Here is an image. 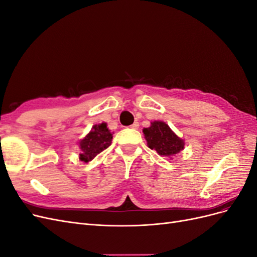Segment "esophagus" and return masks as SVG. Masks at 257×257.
Instances as JSON below:
<instances>
[{"instance_id":"esophagus-1","label":"esophagus","mask_w":257,"mask_h":257,"mask_svg":"<svg viewBox=\"0 0 257 257\" xmlns=\"http://www.w3.org/2000/svg\"><path fill=\"white\" fill-rule=\"evenodd\" d=\"M131 127H132V128H134V130H138V127H139V123H138V122H135L134 124H132Z\"/></svg>"}]
</instances>
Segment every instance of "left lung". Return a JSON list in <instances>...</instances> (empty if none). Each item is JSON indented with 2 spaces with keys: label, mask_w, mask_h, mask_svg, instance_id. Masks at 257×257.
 I'll return each instance as SVG.
<instances>
[{
  "label": "left lung",
  "mask_w": 257,
  "mask_h": 257,
  "mask_svg": "<svg viewBox=\"0 0 257 257\" xmlns=\"http://www.w3.org/2000/svg\"><path fill=\"white\" fill-rule=\"evenodd\" d=\"M144 134L148 147L163 157H172L180 152L184 147L182 139L179 138L167 124L162 121L152 122L150 127L144 128Z\"/></svg>",
  "instance_id": "1"
}]
</instances>
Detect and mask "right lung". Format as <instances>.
I'll use <instances>...</instances> for the list:
<instances>
[{"mask_svg":"<svg viewBox=\"0 0 257 257\" xmlns=\"http://www.w3.org/2000/svg\"><path fill=\"white\" fill-rule=\"evenodd\" d=\"M111 139L112 134L107 128L106 123L93 126L90 133L79 143L81 150V153L79 154L80 161L85 163L92 161L98 153L111 145Z\"/></svg>","mask_w":257,"mask_h":257,"instance_id":"add662e5","label":"right lung"}]
</instances>
